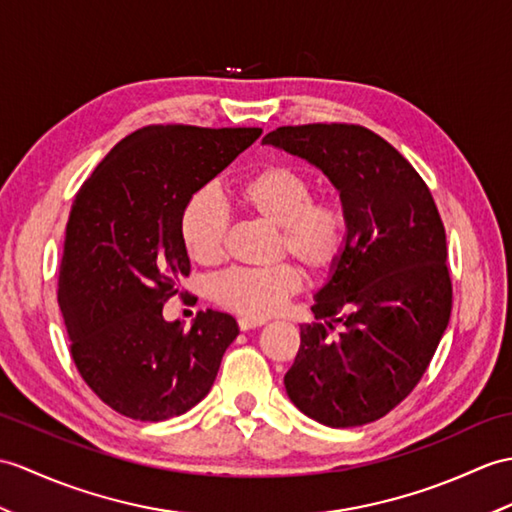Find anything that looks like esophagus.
I'll use <instances>...</instances> for the list:
<instances>
[{
  "instance_id": "obj_1",
  "label": "esophagus",
  "mask_w": 512,
  "mask_h": 512,
  "mask_svg": "<svg viewBox=\"0 0 512 512\" xmlns=\"http://www.w3.org/2000/svg\"><path fill=\"white\" fill-rule=\"evenodd\" d=\"M261 325H264V320H259V318H246V316L237 318V327H240L242 331L255 329V327H261Z\"/></svg>"
}]
</instances>
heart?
Wrapping results in <instances>:
<instances>
[{
    "instance_id": "b5f03b06",
    "label": "heart",
    "mask_w": 512,
    "mask_h": 512,
    "mask_svg": "<svg viewBox=\"0 0 512 512\" xmlns=\"http://www.w3.org/2000/svg\"><path fill=\"white\" fill-rule=\"evenodd\" d=\"M314 181L299 168L270 163L235 187V198L255 220L279 229L277 257H294L314 277L329 275L349 246V216L334 196H314ZM181 240L200 266H213L227 253L229 213L207 189L194 194L181 216ZM294 264L268 270L233 268L213 277L209 296L246 318L277 314L301 290Z\"/></svg>"
}]
</instances>
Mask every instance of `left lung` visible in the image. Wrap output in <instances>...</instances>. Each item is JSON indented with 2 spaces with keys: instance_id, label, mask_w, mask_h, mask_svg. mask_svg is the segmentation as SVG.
I'll return each mask as SVG.
<instances>
[{
  "instance_id": "obj_1",
  "label": "left lung",
  "mask_w": 512,
  "mask_h": 512,
  "mask_svg": "<svg viewBox=\"0 0 512 512\" xmlns=\"http://www.w3.org/2000/svg\"><path fill=\"white\" fill-rule=\"evenodd\" d=\"M264 144L323 170L349 216V246L316 294V323L301 325L285 390L323 425L373 423L421 382L449 323L441 213L410 161L360 124L281 126Z\"/></svg>"
}]
</instances>
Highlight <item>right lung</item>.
<instances>
[{"label":"right lung","instance_id":"1","mask_svg":"<svg viewBox=\"0 0 512 512\" xmlns=\"http://www.w3.org/2000/svg\"><path fill=\"white\" fill-rule=\"evenodd\" d=\"M259 135L261 128L144 126L78 189L58 307L80 377L128 419L165 421L194 408L240 331L233 316L213 310L183 329L163 318V305L192 270L181 240L185 205Z\"/></svg>","mask_w":512,"mask_h":512}]
</instances>
